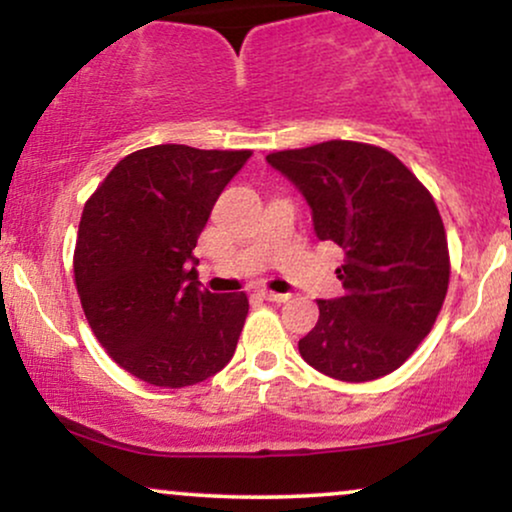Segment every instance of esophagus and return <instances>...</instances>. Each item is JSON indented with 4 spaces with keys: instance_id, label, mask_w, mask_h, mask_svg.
Instances as JSON below:
<instances>
[{
    "instance_id": "obj_1",
    "label": "esophagus",
    "mask_w": 512,
    "mask_h": 512,
    "mask_svg": "<svg viewBox=\"0 0 512 512\" xmlns=\"http://www.w3.org/2000/svg\"><path fill=\"white\" fill-rule=\"evenodd\" d=\"M260 296L264 301H272V303H286L291 298V293H276V291H269V289H260Z\"/></svg>"
}]
</instances>
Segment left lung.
Wrapping results in <instances>:
<instances>
[{
    "instance_id": "left-lung-1",
    "label": "left lung",
    "mask_w": 512,
    "mask_h": 512,
    "mask_svg": "<svg viewBox=\"0 0 512 512\" xmlns=\"http://www.w3.org/2000/svg\"><path fill=\"white\" fill-rule=\"evenodd\" d=\"M267 163L305 197L315 236L346 255L344 293L317 301V325L298 342L303 361L344 383L397 370L448 293V238L431 192L390 151L342 139L276 151Z\"/></svg>"
}]
</instances>
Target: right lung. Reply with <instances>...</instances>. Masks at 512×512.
Segmentation results:
<instances>
[{
  "label": "right lung",
  "mask_w": 512,
  "mask_h": 512,
  "mask_svg": "<svg viewBox=\"0 0 512 512\" xmlns=\"http://www.w3.org/2000/svg\"><path fill=\"white\" fill-rule=\"evenodd\" d=\"M250 156L149 146L122 158L86 202L74 252L81 308L110 358L144 383L197 385L236 354L248 296L199 289L192 250Z\"/></svg>",
  "instance_id": "right-lung-1"
}]
</instances>
